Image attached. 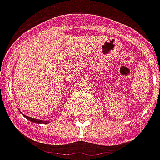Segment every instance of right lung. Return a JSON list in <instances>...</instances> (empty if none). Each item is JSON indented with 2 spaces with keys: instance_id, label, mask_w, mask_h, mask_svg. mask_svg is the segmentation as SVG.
I'll return each mask as SVG.
<instances>
[{
  "instance_id": "right-lung-1",
  "label": "right lung",
  "mask_w": 160,
  "mask_h": 160,
  "mask_svg": "<svg viewBox=\"0 0 160 160\" xmlns=\"http://www.w3.org/2000/svg\"><path fill=\"white\" fill-rule=\"evenodd\" d=\"M24 117H25L26 119H28V120H30V122H36V123H43V124H46V123H49L48 121H42V120H38V119H35V118H32V117H27L25 115H23Z\"/></svg>"
}]
</instances>
